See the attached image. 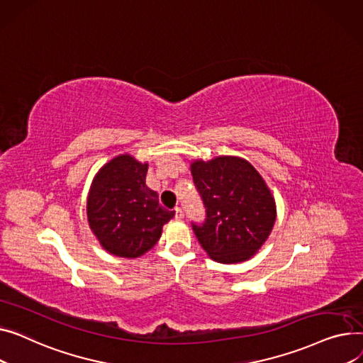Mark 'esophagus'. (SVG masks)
Wrapping results in <instances>:
<instances>
[{
  "label": "esophagus",
  "mask_w": 363,
  "mask_h": 363,
  "mask_svg": "<svg viewBox=\"0 0 363 363\" xmlns=\"http://www.w3.org/2000/svg\"><path fill=\"white\" fill-rule=\"evenodd\" d=\"M174 216H176V218H177V220H182V218H183V211H182V208H180V206L174 208Z\"/></svg>",
  "instance_id": "34e87169"
}]
</instances>
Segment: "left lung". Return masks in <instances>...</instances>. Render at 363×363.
Segmentation results:
<instances>
[{
    "mask_svg": "<svg viewBox=\"0 0 363 363\" xmlns=\"http://www.w3.org/2000/svg\"><path fill=\"white\" fill-rule=\"evenodd\" d=\"M190 172L206 209L202 224L191 223L203 250L221 264L252 258L268 239L277 216L261 174L238 157L196 160Z\"/></svg>",
    "mask_w": 363,
    "mask_h": 363,
    "instance_id": "left-lung-1",
    "label": "left lung"
}]
</instances>
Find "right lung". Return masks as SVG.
Masks as SVG:
<instances>
[{
	"label": "right lung",
	"mask_w": 363,
	"mask_h": 363,
	"mask_svg": "<svg viewBox=\"0 0 363 363\" xmlns=\"http://www.w3.org/2000/svg\"><path fill=\"white\" fill-rule=\"evenodd\" d=\"M147 164L124 154L106 162L88 195V221L101 246L121 258H139L160 240L174 211L160 205L145 184Z\"/></svg>",
	"instance_id": "1"
}]
</instances>
